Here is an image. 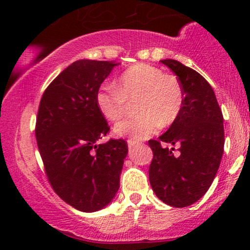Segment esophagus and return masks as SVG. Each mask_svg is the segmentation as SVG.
I'll use <instances>...</instances> for the list:
<instances>
[{
	"mask_svg": "<svg viewBox=\"0 0 250 250\" xmlns=\"http://www.w3.org/2000/svg\"><path fill=\"white\" fill-rule=\"evenodd\" d=\"M127 143H128V148H129V149H133V148H134V146H139V142L132 141V140H128V141H127Z\"/></svg>",
	"mask_w": 250,
	"mask_h": 250,
	"instance_id": "obj_1",
	"label": "esophagus"
}]
</instances>
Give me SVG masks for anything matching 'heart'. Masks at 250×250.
<instances>
[{
  "label": "heart",
  "mask_w": 250,
  "mask_h": 250,
  "mask_svg": "<svg viewBox=\"0 0 250 250\" xmlns=\"http://www.w3.org/2000/svg\"><path fill=\"white\" fill-rule=\"evenodd\" d=\"M184 90L175 75L167 74L148 63H136L119 77L117 86L104 84L95 94V104L107 121H118L128 110L129 102H136L139 116L115 125L116 135L141 141L158 132L160 126L174 124L182 114Z\"/></svg>",
  "instance_id": "obj_1"
}]
</instances>
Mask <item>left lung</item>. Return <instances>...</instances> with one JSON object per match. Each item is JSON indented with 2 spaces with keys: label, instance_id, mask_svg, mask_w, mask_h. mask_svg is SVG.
Instances as JSON below:
<instances>
[{
  "label": "left lung",
  "instance_id": "left-lung-1",
  "mask_svg": "<svg viewBox=\"0 0 250 250\" xmlns=\"http://www.w3.org/2000/svg\"><path fill=\"white\" fill-rule=\"evenodd\" d=\"M179 78L186 100L182 114L158 140H149L153 157L149 181L156 196L172 207L199 200L213 183L224 150L223 115L209 83L192 68L160 60ZM163 143L179 145L164 148Z\"/></svg>",
  "mask_w": 250,
  "mask_h": 250
}]
</instances>
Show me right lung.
Masks as SVG:
<instances>
[{
  "label": "right lung",
  "mask_w": 250,
  "mask_h": 250,
  "mask_svg": "<svg viewBox=\"0 0 250 250\" xmlns=\"http://www.w3.org/2000/svg\"><path fill=\"white\" fill-rule=\"evenodd\" d=\"M116 64L75 61L45 88L37 111L35 136L47 181L64 203L86 213L115 197L128 151L123 139L98 143L110 127L95 94Z\"/></svg>",
  "instance_id": "obj_1"
}]
</instances>
